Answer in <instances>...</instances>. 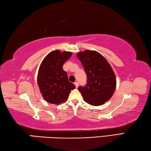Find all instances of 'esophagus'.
<instances>
[{
    "label": "esophagus",
    "instance_id": "obj_1",
    "mask_svg": "<svg viewBox=\"0 0 151 151\" xmlns=\"http://www.w3.org/2000/svg\"><path fill=\"white\" fill-rule=\"evenodd\" d=\"M75 87L77 88L78 87V82H75Z\"/></svg>",
    "mask_w": 151,
    "mask_h": 151
}]
</instances>
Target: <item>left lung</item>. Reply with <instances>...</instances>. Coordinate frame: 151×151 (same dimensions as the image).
I'll list each match as a JSON object with an SVG mask.
<instances>
[{"label": "left lung", "mask_w": 151, "mask_h": 151, "mask_svg": "<svg viewBox=\"0 0 151 151\" xmlns=\"http://www.w3.org/2000/svg\"><path fill=\"white\" fill-rule=\"evenodd\" d=\"M87 74V83L79 87L83 99L88 104L98 106L111 97L116 87V76L108 62L96 51L85 50L76 55Z\"/></svg>", "instance_id": "8db88e82"}]
</instances>
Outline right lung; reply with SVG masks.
Instances as JSON below:
<instances>
[{
  "label": "right lung",
  "mask_w": 151,
  "mask_h": 151,
  "mask_svg": "<svg viewBox=\"0 0 151 151\" xmlns=\"http://www.w3.org/2000/svg\"><path fill=\"white\" fill-rule=\"evenodd\" d=\"M72 52L52 51L45 57L40 64L37 75V85L44 99L52 104L66 101L75 85L68 79L63 70L64 63L70 58Z\"/></svg>",
  "instance_id": "1"
}]
</instances>
